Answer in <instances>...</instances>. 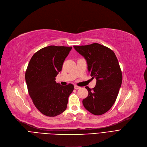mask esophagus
Returning <instances> with one entry per match:
<instances>
[{"instance_id":"1","label":"esophagus","mask_w":147,"mask_h":147,"mask_svg":"<svg viewBox=\"0 0 147 147\" xmlns=\"http://www.w3.org/2000/svg\"><path fill=\"white\" fill-rule=\"evenodd\" d=\"M80 87H79V86H76V85L74 86V89H80Z\"/></svg>"}]
</instances>
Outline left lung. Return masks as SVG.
I'll return each instance as SVG.
<instances>
[{
    "label": "left lung",
    "instance_id": "8db88e82",
    "mask_svg": "<svg viewBox=\"0 0 147 147\" xmlns=\"http://www.w3.org/2000/svg\"><path fill=\"white\" fill-rule=\"evenodd\" d=\"M74 48L86 60L88 72L96 80L93 89L88 86V96L83 100L85 109L94 115L109 111L117 99L122 82V73L118 59L110 48L97 43Z\"/></svg>",
    "mask_w": 147,
    "mask_h": 147
}]
</instances>
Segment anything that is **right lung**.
I'll return each mask as SVG.
<instances>
[{"label": "right lung", "instance_id": "1", "mask_svg": "<svg viewBox=\"0 0 147 147\" xmlns=\"http://www.w3.org/2000/svg\"><path fill=\"white\" fill-rule=\"evenodd\" d=\"M72 47L49 46L36 52L26 72L28 94L37 110L48 117H55L67 109L73 84L62 86L55 78Z\"/></svg>", "mask_w": 147, "mask_h": 147}]
</instances>
